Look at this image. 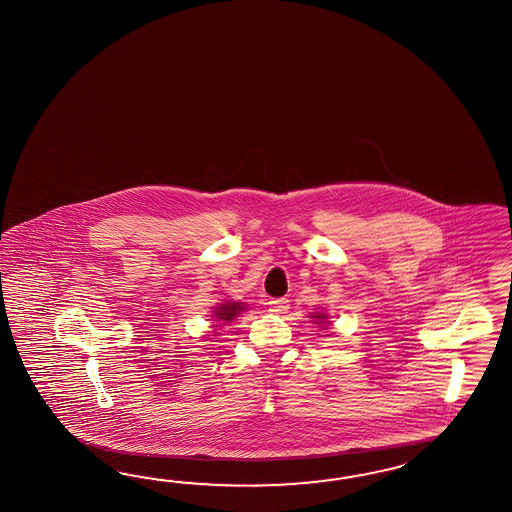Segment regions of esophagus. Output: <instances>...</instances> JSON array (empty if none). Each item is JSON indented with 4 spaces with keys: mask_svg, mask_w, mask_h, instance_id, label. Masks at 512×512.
Segmentation results:
<instances>
[{
    "mask_svg": "<svg viewBox=\"0 0 512 512\" xmlns=\"http://www.w3.org/2000/svg\"><path fill=\"white\" fill-rule=\"evenodd\" d=\"M268 309L274 314H283L288 311V300L287 298H279V300L268 301Z\"/></svg>",
    "mask_w": 512,
    "mask_h": 512,
    "instance_id": "esophagus-1",
    "label": "esophagus"
}]
</instances>
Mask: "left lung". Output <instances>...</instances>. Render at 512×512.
<instances>
[{"label": "left lung", "instance_id": "obj_1", "mask_svg": "<svg viewBox=\"0 0 512 512\" xmlns=\"http://www.w3.org/2000/svg\"><path fill=\"white\" fill-rule=\"evenodd\" d=\"M309 318H311L312 322L314 324L322 325V329H329V325H331V322H329V314L327 312H311L309 314ZM327 337V335H325Z\"/></svg>", "mask_w": 512, "mask_h": 512}]
</instances>
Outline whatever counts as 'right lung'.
Listing matches in <instances>:
<instances>
[{
  "label": "right lung",
  "mask_w": 512,
  "mask_h": 512,
  "mask_svg": "<svg viewBox=\"0 0 512 512\" xmlns=\"http://www.w3.org/2000/svg\"><path fill=\"white\" fill-rule=\"evenodd\" d=\"M246 309H248V305L242 303V301L224 300L222 303H218V305L212 309L211 337L220 335L218 329H220L222 325L231 324V322L237 318L238 314H242Z\"/></svg>",
  "instance_id": "add662e5"
}]
</instances>
